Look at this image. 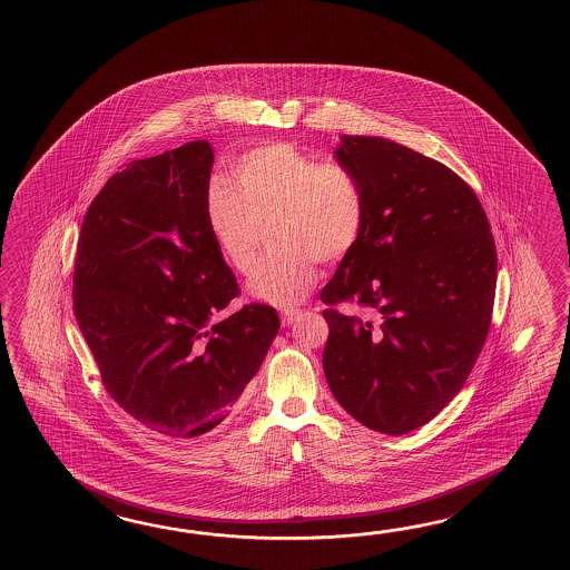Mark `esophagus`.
Here are the masks:
<instances>
[{"instance_id":"obj_1","label":"esophagus","mask_w":570,"mask_h":570,"mask_svg":"<svg viewBox=\"0 0 570 570\" xmlns=\"http://www.w3.org/2000/svg\"><path fill=\"white\" fill-rule=\"evenodd\" d=\"M299 314H302L299 309H283V312H281V322H283V326H291V324L299 317Z\"/></svg>"}]
</instances>
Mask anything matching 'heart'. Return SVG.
<instances>
[{"instance_id":"1","label":"heart","mask_w":570,"mask_h":570,"mask_svg":"<svg viewBox=\"0 0 570 570\" xmlns=\"http://www.w3.org/2000/svg\"><path fill=\"white\" fill-rule=\"evenodd\" d=\"M234 183L207 185V230L236 273L255 267L263 226L279 248L248 281L261 302L289 307L312 291L320 263H338L361 240L366 222L363 185L348 167L320 163L289 142H268L234 160Z\"/></svg>"}]
</instances>
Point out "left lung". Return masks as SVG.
Segmentation results:
<instances>
[{
    "label": "left lung",
    "instance_id": "left-lung-1",
    "mask_svg": "<svg viewBox=\"0 0 570 570\" xmlns=\"http://www.w3.org/2000/svg\"><path fill=\"white\" fill-rule=\"evenodd\" d=\"M334 157L363 185L366 222L320 293L322 364L356 422L401 436L436 417L473 371L491 326L495 243L473 189L434 158L346 134ZM340 301L365 315H338Z\"/></svg>",
    "mask_w": 570,
    "mask_h": 570
}]
</instances>
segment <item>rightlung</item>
<instances>
[{
    "label": "right lung",
    "mask_w": 570,
    "mask_h": 570,
    "mask_svg": "<svg viewBox=\"0 0 570 570\" xmlns=\"http://www.w3.org/2000/svg\"><path fill=\"white\" fill-rule=\"evenodd\" d=\"M207 140L132 160L87 209L75 258V317L101 383L163 436L222 424L279 332L261 303L216 322L240 293L207 230Z\"/></svg>",
    "instance_id": "right-lung-1"
}]
</instances>
